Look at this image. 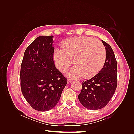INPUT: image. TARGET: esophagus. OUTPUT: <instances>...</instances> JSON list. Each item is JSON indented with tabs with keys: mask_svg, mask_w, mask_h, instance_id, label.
<instances>
[{
	"mask_svg": "<svg viewBox=\"0 0 134 134\" xmlns=\"http://www.w3.org/2000/svg\"><path fill=\"white\" fill-rule=\"evenodd\" d=\"M72 82V79H70V78H68V79H67V83L69 84V83H71Z\"/></svg>",
	"mask_w": 134,
	"mask_h": 134,
	"instance_id": "obj_1",
	"label": "esophagus"
}]
</instances>
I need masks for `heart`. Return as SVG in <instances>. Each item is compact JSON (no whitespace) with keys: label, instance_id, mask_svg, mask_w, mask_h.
<instances>
[{"label":"heart","instance_id":"b5f03b06","mask_svg":"<svg viewBox=\"0 0 134 134\" xmlns=\"http://www.w3.org/2000/svg\"><path fill=\"white\" fill-rule=\"evenodd\" d=\"M62 48L54 51V59L59 70L65 72L72 63L75 66L70 70V75L91 78L104 65L106 51L98 40L82 36L69 38L61 43Z\"/></svg>","mask_w":134,"mask_h":134}]
</instances>
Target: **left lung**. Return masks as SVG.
Returning a JSON list of instances; mask_svg holds the SVG:
<instances>
[{"mask_svg":"<svg viewBox=\"0 0 134 134\" xmlns=\"http://www.w3.org/2000/svg\"><path fill=\"white\" fill-rule=\"evenodd\" d=\"M106 51L104 65L98 74L82 83L78 96L80 102L87 109H99L108 103L117 88V61L112 47L102 41Z\"/></svg>","mask_w":134,"mask_h":134,"instance_id":"1","label":"left lung"}]
</instances>
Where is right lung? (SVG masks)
<instances>
[{"mask_svg": "<svg viewBox=\"0 0 134 134\" xmlns=\"http://www.w3.org/2000/svg\"><path fill=\"white\" fill-rule=\"evenodd\" d=\"M52 36H41L27 47L21 66L22 94L36 110L53 108L67 84L66 78L56 68Z\"/></svg>", "mask_w": 134, "mask_h": 134, "instance_id": "1", "label": "right lung"}]
</instances>
